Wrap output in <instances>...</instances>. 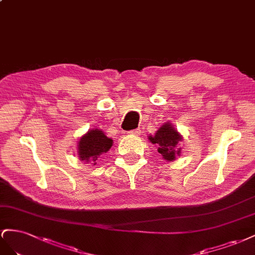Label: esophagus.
Returning a JSON list of instances; mask_svg holds the SVG:
<instances>
[{"label": "esophagus", "mask_w": 255, "mask_h": 255, "mask_svg": "<svg viewBox=\"0 0 255 255\" xmlns=\"http://www.w3.org/2000/svg\"><path fill=\"white\" fill-rule=\"evenodd\" d=\"M128 133L131 135H139L141 133V131H140V129H133V130H129Z\"/></svg>", "instance_id": "1"}]
</instances>
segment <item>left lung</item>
Returning <instances> with one entry per match:
<instances>
[{"label":"left lung","mask_w":255,"mask_h":255,"mask_svg":"<svg viewBox=\"0 0 255 255\" xmlns=\"http://www.w3.org/2000/svg\"><path fill=\"white\" fill-rule=\"evenodd\" d=\"M183 140L180 134L173 128L171 124H165L155 133L154 136H149V141L156 144L158 151L162 155L165 160H175L176 156H179L180 148H176L178 143Z\"/></svg>","instance_id":"left-lung-1"}]
</instances>
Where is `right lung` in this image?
I'll return each mask as SVG.
<instances>
[{
	"mask_svg": "<svg viewBox=\"0 0 255 255\" xmlns=\"http://www.w3.org/2000/svg\"><path fill=\"white\" fill-rule=\"evenodd\" d=\"M112 143L113 141L105 135L101 130H91L79 141L78 155L80 160H84L86 162L94 161V164H96L95 161L98 156L110 149Z\"/></svg>",
	"mask_w": 255,
	"mask_h": 255,
	"instance_id": "obj_1",
	"label": "right lung"
}]
</instances>
